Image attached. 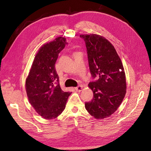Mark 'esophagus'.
I'll list each match as a JSON object with an SVG mask.
<instances>
[{"mask_svg": "<svg viewBox=\"0 0 151 151\" xmlns=\"http://www.w3.org/2000/svg\"><path fill=\"white\" fill-rule=\"evenodd\" d=\"M74 89H75V90H76L77 91H81L82 89H83V86L79 85V86H78L76 87V88H74Z\"/></svg>", "mask_w": 151, "mask_h": 151, "instance_id": "obj_1", "label": "esophagus"}]
</instances>
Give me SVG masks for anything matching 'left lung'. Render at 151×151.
Instances as JSON below:
<instances>
[{"label":"left lung","instance_id":"1","mask_svg":"<svg viewBox=\"0 0 151 151\" xmlns=\"http://www.w3.org/2000/svg\"><path fill=\"white\" fill-rule=\"evenodd\" d=\"M86 43L91 74L94 81L88 84L93 98L86 102L91 115L103 119L115 113L126 94L124 68L115 48L103 36L81 35Z\"/></svg>","mask_w":151,"mask_h":151}]
</instances>
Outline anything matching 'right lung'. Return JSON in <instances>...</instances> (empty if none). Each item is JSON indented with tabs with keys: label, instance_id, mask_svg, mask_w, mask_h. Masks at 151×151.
<instances>
[{
	"label": "right lung",
	"instance_id": "right-lung-1",
	"mask_svg": "<svg viewBox=\"0 0 151 151\" xmlns=\"http://www.w3.org/2000/svg\"><path fill=\"white\" fill-rule=\"evenodd\" d=\"M67 44L66 38L60 36L42 45L26 80L29 101L45 119H54L60 115L72 93L62 90L55 67L59 53Z\"/></svg>",
	"mask_w": 151,
	"mask_h": 151
}]
</instances>
